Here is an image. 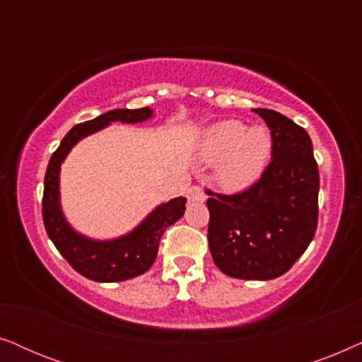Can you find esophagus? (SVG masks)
Instances as JSON below:
<instances>
[{
	"mask_svg": "<svg viewBox=\"0 0 362 362\" xmlns=\"http://www.w3.org/2000/svg\"><path fill=\"white\" fill-rule=\"evenodd\" d=\"M187 199L191 202H204L206 201V192L201 189L199 186H192L187 191Z\"/></svg>",
	"mask_w": 362,
	"mask_h": 362,
	"instance_id": "1",
	"label": "esophagus"
}]
</instances>
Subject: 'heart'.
I'll list each match as a JSON object with an SVG mask.
<instances>
[{
  "label": "heart",
  "mask_w": 362,
  "mask_h": 362,
  "mask_svg": "<svg viewBox=\"0 0 362 362\" xmlns=\"http://www.w3.org/2000/svg\"><path fill=\"white\" fill-rule=\"evenodd\" d=\"M272 136L264 127L247 128L239 120H222L204 128L197 151L216 161V181L227 191H244L264 175L272 156Z\"/></svg>",
  "instance_id": "b5f03b06"
}]
</instances>
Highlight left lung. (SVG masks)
Returning <instances> with one entry per match:
<instances>
[{"mask_svg":"<svg viewBox=\"0 0 362 362\" xmlns=\"http://www.w3.org/2000/svg\"><path fill=\"white\" fill-rule=\"evenodd\" d=\"M272 135V161L249 189L209 192L207 240L214 264L242 280L284 275L313 240L320 173L305 128L269 108H254Z\"/></svg>","mask_w":362,"mask_h":362,"instance_id":"8db88e82","label":"left lung"}]
</instances>
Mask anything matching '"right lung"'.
<instances>
[{
    "instance_id": "obj_1",
    "label": "right lung",
    "mask_w": 362,
    "mask_h": 362,
    "mask_svg": "<svg viewBox=\"0 0 362 362\" xmlns=\"http://www.w3.org/2000/svg\"><path fill=\"white\" fill-rule=\"evenodd\" d=\"M153 115L150 108H117L93 120L78 123L64 136L49 160L44 177L42 219L49 239L78 274L93 281H123L145 274L155 262L163 232L175 224L186 209V197H176L158 206L136 229L113 240H92L77 234L64 219L59 202V171L64 158L81 138L92 135L112 122L138 123Z\"/></svg>"
}]
</instances>
